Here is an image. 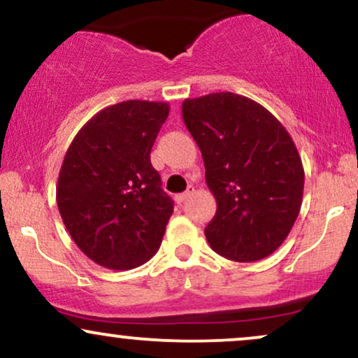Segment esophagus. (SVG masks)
I'll use <instances>...</instances> for the list:
<instances>
[{"mask_svg": "<svg viewBox=\"0 0 358 358\" xmlns=\"http://www.w3.org/2000/svg\"><path fill=\"white\" fill-rule=\"evenodd\" d=\"M193 192H195V187H192V185H190V187H188L187 190H185L183 193H180V195H176V202H178V203H183L185 200L190 199Z\"/></svg>", "mask_w": 358, "mask_h": 358, "instance_id": "34e87169", "label": "esophagus"}]
</instances>
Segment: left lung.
Returning <instances> with one entry per match:
<instances>
[{
    "mask_svg": "<svg viewBox=\"0 0 358 358\" xmlns=\"http://www.w3.org/2000/svg\"><path fill=\"white\" fill-rule=\"evenodd\" d=\"M182 116L217 202L205 229L210 248L237 262L271 256L303 202L305 170L293 138L264 106L234 92L185 99Z\"/></svg>",
    "mask_w": 358,
    "mask_h": 358,
    "instance_id": "left-lung-1",
    "label": "left lung"
}]
</instances>
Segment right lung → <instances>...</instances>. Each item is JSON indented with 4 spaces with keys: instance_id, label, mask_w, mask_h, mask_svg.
<instances>
[{
    "instance_id": "right-lung-1",
    "label": "right lung",
    "mask_w": 358,
    "mask_h": 358,
    "mask_svg": "<svg viewBox=\"0 0 358 358\" xmlns=\"http://www.w3.org/2000/svg\"><path fill=\"white\" fill-rule=\"evenodd\" d=\"M168 102L124 101L99 110L72 139L57 183L69 234L90 261L127 271L158 252L173 202L150 153Z\"/></svg>"
}]
</instances>
